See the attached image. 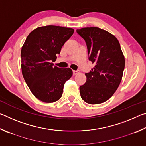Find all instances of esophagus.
Listing matches in <instances>:
<instances>
[{
	"label": "esophagus",
	"mask_w": 146,
	"mask_h": 146,
	"mask_svg": "<svg viewBox=\"0 0 146 146\" xmlns=\"http://www.w3.org/2000/svg\"><path fill=\"white\" fill-rule=\"evenodd\" d=\"M73 75H78V73H80V71H73Z\"/></svg>",
	"instance_id": "obj_1"
}]
</instances>
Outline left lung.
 <instances>
[{"label": "left lung", "mask_w": 146, "mask_h": 146, "mask_svg": "<svg viewBox=\"0 0 146 146\" xmlns=\"http://www.w3.org/2000/svg\"><path fill=\"white\" fill-rule=\"evenodd\" d=\"M86 43L89 60L95 64L85 73L86 82L80 86L81 98L90 104L106 102L115 93L122 78L125 58L117 38L97 27L76 29Z\"/></svg>", "instance_id": "left-lung-1"}]
</instances>
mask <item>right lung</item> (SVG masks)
I'll list each match as a JSON object with an SVG mask.
<instances>
[{
	"mask_svg": "<svg viewBox=\"0 0 146 146\" xmlns=\"http://www.w3.org/2000/svg\"><path fill=\"white\" fill-rule=\"evenodd\" d=\"M74 29L58 26L35 29L28 35L21 49V69L27 85L38 100L51 103L61 98L64 84L73 75L70 68H59L56 60L62 47Z\"/></svg>",
	"mask_w": 146,
	"mask_h": 146,
	"instance_id": "add662e5",
	"label": "right lung"
}]
</instances>
